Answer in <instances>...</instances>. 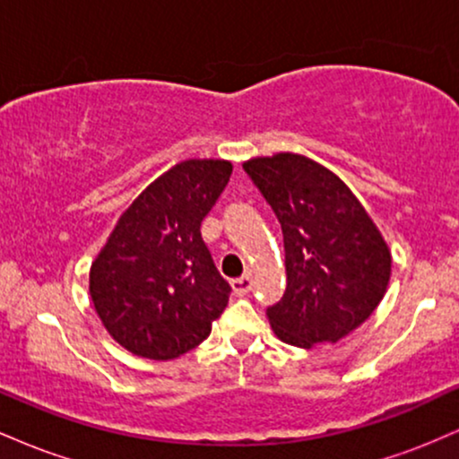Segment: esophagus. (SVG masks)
Instances as JSON below:
<instances>
[{
  "label": "esophagus",
  "mask_w": 459,
  "mask_h": 459,
  "mask_svg": "<svg viewBox=\"0 0 459 459\" xmlns=\"http://www.w3.org/2000/svg\"><path fill=\"white\" fill-rule=\"evenodd\" d=\"M252 284H255V281H252L250 273H246V276L230 281V287H233L235 296H246V293H250L252 291Z\"/></svg>",
  "instance_id": "34e87169"
}]
</instances>
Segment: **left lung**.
Listing matches in <instances>:
<instances>
[{"label":"left lung","instance_id":"obj_1","mask_svg":"<svg viewBox=\"0 0 459 459\" xmlns=\"http://www.w3.org/2000/svg\"><path fill=\"white\" fill-rule=\"evenodd\" d=\"M244 170L282 229L287 289L267 308L273 334L302 350L336 343L365 324L386 293V241L354 192L310 157H252Z\"/></svg>","mask_w":459,"mask_h":459}]
</instances>
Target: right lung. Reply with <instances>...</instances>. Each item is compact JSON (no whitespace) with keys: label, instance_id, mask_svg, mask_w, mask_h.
Here are the masks:
<instances>
[{"label":"right lung","instance_id":"right-lung-1","mask_svg":"<svg viewBox=\"0 0 459 459\" xmlns=\"http://www.w3.org/2000/svg\"><path fill=\"white\" fill-rule=\"evenodd\" d=\"M233 163L186 160L125 209L92 261L91 298L125 350L172 360L203 343L229 304L200 222L229 183Z\"/></svg>","mask_w":459,"mask_h":459}]
</instances>
